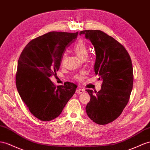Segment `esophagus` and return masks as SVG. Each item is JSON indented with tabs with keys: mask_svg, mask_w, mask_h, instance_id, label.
<instances>
[{
	"mask_svg": "<svg viewBox=\"0 0 150 150\" xmlns=\"http://www.w3.org/2000/svg\"><path fill=\"white\" fill-rule=\"evenodd\" d=\"M85 92V90L84 89H80V88H79V89H77L76 90V94H81V93H83Z\"/></svg>",
	"mask_w": 150,
	"mask_h": 150,
	"instance_id": "obj_1",
	"label": "esophagus"
}]
</instances>
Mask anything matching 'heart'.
<instances>
[{"label":"heart","mask_w":150,"mask_h":150,"mask_svg":"<svg viewBox=\"0 0 150 150\" xmlns=\"http://www.w3.org/2000/svg\"><path fill=\"white\" fill-rule=\"evenodd\" d=\"M74 51L75 52L76 54L78 56V57H79L80 58L82 59H86L88 55V49H87V45L85 42L81 40H79L75 44L74 47ZM64 58V56H63V61ZM82 77V75H78L76 76V79H81Z\"/></svg>","instance_id":"heart-1"}]
</instances>
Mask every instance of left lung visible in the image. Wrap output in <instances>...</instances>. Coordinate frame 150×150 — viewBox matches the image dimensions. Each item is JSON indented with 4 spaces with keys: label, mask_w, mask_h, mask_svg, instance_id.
Wrapping results in <instances>:
<instances>
[{
    "label": "left lung",
    "mask_w": 150,
    "mask_h": 150,
    "mask_svg": "<svg viewBox=\"0 0 150 150\" xmlns=\"http://www.w3.org/2000/svg\"><path fill=\"white\" fill-rule=\"evenodd\" d=\"M79 35H85L94 45V70L103 81L97 93L86 90L91 96L87 114L98 124H109L120 116L129 100L134 80L131 59L124 46L101 30H83Z\"/></svg>",
    "instance_id": "left-lung-1"
}]
</instances>
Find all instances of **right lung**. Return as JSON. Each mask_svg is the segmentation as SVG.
<instances>
[{"label": "right lung", "instance_id": "obj_1", "mask_svg": "<svg viewBox=\"0 0 150 150\" xmlns=\"http://www.w3.org/2000/svg\"><path fill=\"white\" fill-rule=\"evenodd\" d=\"M78 34L51 32L38 37L25 46L18 59V93L30 112L42 121L58 117L75 93V83L56 86L49 77L58 71L65 49Z\"/></svg>", "mask_w": 150, "mask_h": 150}]
</instances>
